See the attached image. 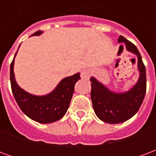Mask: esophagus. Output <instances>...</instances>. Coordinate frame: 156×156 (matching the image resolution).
<instances>
[{"label": "esophagus", "instance_id": "34e87169", "mask_svg": "<svg viewBox=\"0 0 156 156\" xmlns=\"http://www.w3.org/2000/svg\"><path fill=\"white\" fill-rule=\"evenodd\" d=\"M89 76H90V71L88 69H84V70L82 71L81 78L83 79H88Z\"/></svg>", "mask_w": 156, "mask_h": 156}]
</instances>
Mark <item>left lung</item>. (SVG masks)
Segmentation results:
<instances>
[{
    "instance_id": "1",
    "label": "left lung",
    "mask_w": 156,
    "mask_h": 156,
    "mask_svg": "<svg viewBox=\"0 0 156 156\" xmlns=\"http://www.w3.org/2000/svg\"><path fill=\"white\" fill-rule=\"evenodd\" d=\"M118 41L124 43L127 51L137 56L140 77L134 87L124 93L111 91L91 77V99L94 110L99 119L108 124H120L133 117L140 108L146 92L145 67L140 51L132 42L122 36L119 37Z\"/></svg>"
}]
</instances>
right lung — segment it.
Instances as JSON below:
<instances>
[{"label": "right lung", "instance_id": "add662e5", "mask_svg": "<svg viewBox=\"0 0 156 156\" xmlns=\"http://www.w3.org/2000/svg\"><path fill=\"white\" fill-rule=\"evenodd\" d=\"M42 32L38 31L32 36H38ZM14 58L11 63L10 79L13 96L22 111L32 120L41 124H49L59 120L68 110L74 92V85L80 79V73L62 79L58 86L48 94L37 96L29 94L20 88L14 75Z\"/></svg>", "mask_w": 156, "mask_h": 156}]
</instances>
